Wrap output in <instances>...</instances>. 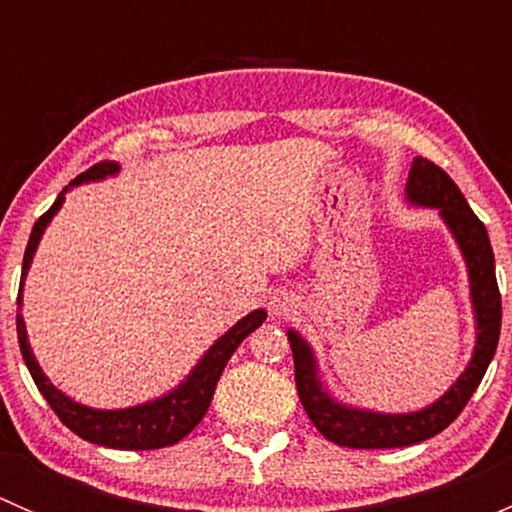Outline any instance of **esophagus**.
I'll return each mask as SVG.
<instances>
[{
  "label": "esophagus",
  "mask_w": 512,
  "mask_h": 512,
  "mask_svg": "<svg viewBox=\"0 0 512 512\" xmlns=\"http://www.w3.org/2000/svg\"><path fill=\"white\" fill-rule=\"evenodd\" d=\"M267 307H270V312L275 314V317H289V314L297 309V304H294V297L287 292H275L270 297V302H267Z\"/></svg>",
  "instance_id": "1"
}]
</instances>
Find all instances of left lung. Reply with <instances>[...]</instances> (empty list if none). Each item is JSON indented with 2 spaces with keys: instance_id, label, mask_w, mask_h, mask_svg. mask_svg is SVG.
<instances>
[{
  "instance_id": "left-lung-1",
  "label": "left lung",
  "mask_w": 512,
  "mask_h": 512,
  "mask_svg": "<svg viewBox=\"0 0 512 512\" xmlns=\"http://www.w3.org/2000/svg\"><path fill=\"white\" fill-rule=\"evenodd\" d=\"M406 203L411 208L436 210L461 250L463 262H466L473 324H476V344H473L466 369L443 391V396L418 411L389 414V411L366 409V406L337 399L324 381L312 344L297 329L289 327L287 339L294 356V381H297L299 401L319 433L337 446L404 448L433 438L456 421L473 391L478 389L498 347L500 292L495 282L493 247H490L485 225L476 218L448 173H443L426 158L411 160Z\"/></svg>"
}]
</instances>
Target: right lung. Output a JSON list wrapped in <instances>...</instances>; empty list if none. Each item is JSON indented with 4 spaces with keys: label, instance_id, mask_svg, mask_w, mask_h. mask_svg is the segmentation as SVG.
Masks as SVG:
<instances>
[{
    "label": "right lung",
    "instance_id": "1",
    "mask_svg": "<svg viewBox=\"0 0 512 512\" xmlns=\"http://www.w3.org/2000/svg\"><path fill=\"white\" fill-rule=\"evenodd\" d=\"M121 173V165L118 163H98L94 168H89L86 173H81L79 178L71 180L64 190L59 193V198L54 200L49 210L36 220L32 227V235H29V245L24 250V262H22V282H19V297H17V337H19V349H22L24 364H27L29 374H32L36 389L44 394V399L49 401V406L54 409V414L61 418L66 428L81 436L84 441L96 443V446L106 448H121V451H153V448H165L178 443L180 438L188 436L203 416L208 414L210 401H213L215 386H218L220 374H223L227 359L235 354V349L240 347L242 339L250 332H255L262 322L267 319L265 309H252L250 314L240 319V322L232 324L223 337L215 339L210 344V349L198 359V364L188 371L180 384H175L173 389L165 391V394L156 396L151 401H143V404L126 406V409H94V406H86L81 401H74L71 396H66L64 391L56 389L51 384L49 376L44 374V369L39 366L36 356L32 352V344H29L27 324L22 317V304H24V282H27L29 267H32L36 250H39V242L44 237L46 227H49L54 215L59 213L61 205H64L66 193L79 185L86 183H98V180L116 178Z\"/></svg>",
    "mask_w": 512,
    "mask_h": 512
}]
</instances>
